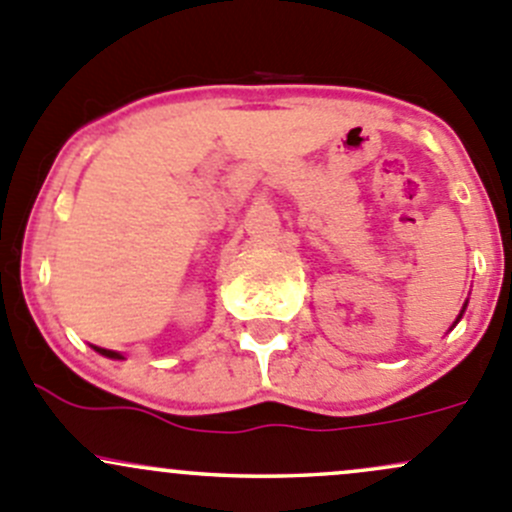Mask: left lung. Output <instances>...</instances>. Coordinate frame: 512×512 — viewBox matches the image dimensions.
Instances as JSON below:
<instances>
[{
    "instance_id": "8db88e82",
    "label": "left lung",
    "mask_w": 512,
    "mask_h": 512,
    "mask_svg": "<svg viewBox=\"0 0 512 512\" xmlns=\"http://www.w3.org/2000/svg\"><path fill=\"white\" fill-rule=\"evenodd\" d=\"M466 307H468V302H466V304H463L461 314H458V317H456V322H453V327H456V324H458V322H461V317H463V312H466Z\"/></svg>"
}]
</instances>
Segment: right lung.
Wrapping results in <instances>:
<instances>
[{
    "instance_id": "right-lung-1",
    "label": "right lung",
    "mask_w": 512,
    "mask_h": 512,
    "mask_svg": "<svg viewBox=\"0 0 512 512\" xmlns=\"http://www.w3.org/2000/svg\"><path fill=\"white\" fill-rule=\"evenodd\" d=\"M94 347V344H91ZM94 352H98L101 356H106V359H123L121 352H113V349H103V347H94Z\"/></svg>"
}]
</instances>
